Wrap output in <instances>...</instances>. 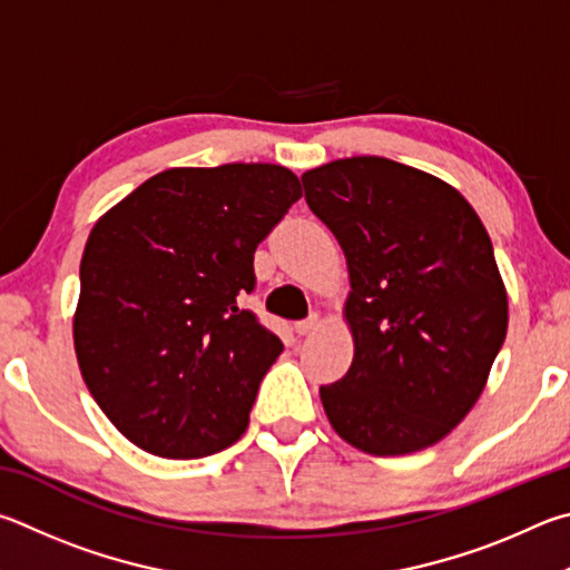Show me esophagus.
<instances>
[{
  "label": "esophagus",
  "mask_w": 570,
  "mask_h": 570,
  "mask_svg": "<svg viewBox=\"0 0 570 570\" xmlns=\"http://www.w3.org/2000/svg\"><path fill=\"white\" fill-rule=\"evenodd\" d=\"M317 325H321V317L311 315V317H305V321L295 323V333L297 335H311L313 331H317Z\"/></svg>",
  "instance_id": "esophagus-1"
}]
</instances>
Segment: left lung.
Returning <instances> with one entry per match:
<instances>
[{
  "mask_svg": "<svg viewBox=\"0 0 570 570\" xmlns=\"http://www.w3.org/2000/svg\"><path fill=\"white\" fill-rule=\"evenodd\" d=\"M303 185L351 273L355 355L321 387L327 421L363 453L423 451L475 405L505 341L491 237L458 189L385 157L335 159Z\"/></svg>",
  "mask_w": 570,
  "mask_h": 570,
  "instance_id": "1",
  "label": "left lung"
}]
</instances>
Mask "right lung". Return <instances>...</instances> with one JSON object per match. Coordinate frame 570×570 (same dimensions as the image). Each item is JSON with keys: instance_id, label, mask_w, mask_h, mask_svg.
Wrapping results in <instances>:
<instances>
[{"instance_id": "add662e5", "label": "right lung", "mask_w": 570, "mask_h": 570, "mask_svg": "<svg viewBox=\"0 0 570 570\" xmlns=\"http://www.w3.org/2000/svg\"><path fill=\"white\" fill-rule=\"evenodd\" d=\"M301 179L279 165L165 169L97 219L79 265L75 351L127 441L159 458L225 451L283 353L243 311L253 257Z\"/></svg>"}]
</instances>
